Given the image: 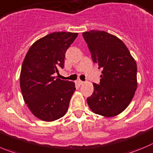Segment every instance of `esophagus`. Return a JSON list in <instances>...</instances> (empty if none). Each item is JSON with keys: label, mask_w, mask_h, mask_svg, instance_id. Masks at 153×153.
<instances>
[{"label": "esophagus", "mask_w": 153, "mask_h": 153, "mask_svg": "<svg viewBox=\"0 0 153 153\" xmlns=\"http://www.w3.org/2000/svg\"><path fill=\"white\" fill-rule=\"evenodd\" d=\"M78 83H79V85H82V84L84 83V82L82 80H78Z\"/></svg>", "instance_id": "obj_1"}]
</instances>
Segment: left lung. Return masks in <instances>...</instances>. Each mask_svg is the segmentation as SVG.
Listing matches in <instances>:
<instances>
[{
	"label": "left lung",
	"instance_id": "left-lung-1",
	"mask_svg": "<svg viewBox=\"0 0 153 153\" xmlns=\"http://www.w3.org/2000/svg\"><path fill=\"white\" fill-rule=\"evenodd\" d=\"M94 63L102 68L99 84L87 98L91 111L112 117L124 111L131 101L137 86V64L120 39L103 30L82 33Z\"/></svg>",
	"mask_w": 153,
	"mask_h": 153
}]
</instances>
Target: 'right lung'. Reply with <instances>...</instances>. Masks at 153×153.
I'll return each mask as SVG.
<instances>
[{"instance_id": "right-lung-1", "label": "right lung", "mask_w": 153, "mask_h": 153, "mask_svg": "<svg viewBox=\"0 0 153 153\" xmlns=\"http://www.w3.org/2000/svg\"><path fill=\"white\" fill-rule=\"evenodd\" d=\"M77 33L53 32L33 43L23 61L20 88L29 110L43 121L64 116L76 90L75 83L56 76L65 67V52Z\"/></svg>"}]
</instances>
